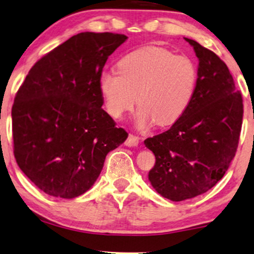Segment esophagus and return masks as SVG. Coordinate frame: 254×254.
<instances>
[{
    "label": "esophagus",
    "instance_id": "34e87169",
    "mask_svg": "<svg viewBox=\"0 0 254 254\" xmlns=\"http://www.w3.org/2000/svg\"><path fill=\"white\" fill-rule=\"evenodd\" d=\"M138 142H140V138L135 136L133 134H129L128 135L126 142H125V144H126L127 147H137Z\"/></svg>",
    "mask_w": 254,
    "mask_h": 254
}]
</instances>
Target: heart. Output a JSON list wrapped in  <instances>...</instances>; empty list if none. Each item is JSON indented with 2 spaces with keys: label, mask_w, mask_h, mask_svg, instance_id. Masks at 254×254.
Instances as JSON below:
<instances>
[{
  "label": "heart",
  "mask_w": 254,
  "mask_h": 254,
  "mask_svg": "<svg viewBox=\"0 0 254 254\" xmlns=\"http://www.w3.org/2000/svg\"><path fill=\"white\" fill-rule=\"evenodd\" d=\"M98 85L111 117L121 118L133 110L137 99L140 126L152 121L169 126L189 109L196 90L197 69L189 58L145 46L125 55L118 62V72H102Z\"/></svg>",
  "instance_id": "obj_1"
}]
</instances>
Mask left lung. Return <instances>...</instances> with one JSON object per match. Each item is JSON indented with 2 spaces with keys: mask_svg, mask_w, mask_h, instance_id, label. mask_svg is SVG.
<instances>
[{
  "mask_svg": "<svg viewBox=\"0 0 254 254\" xmlns=\"http://www.w3.org/2000/svg\"><path fill=\"white\" fill-rule=\"evenodd\" d=\"M185 40L199 59L195 93L170 129L144 141L156 157L149 180L171 201L206 193L223 178L237 151L244 112L227 64L196 41Z\"/></svg>",
  "mask_w": 254,
  "mask_h": 254,
  "instance_id": "obj_1",
  "label": "left lung"
}]
</instances>
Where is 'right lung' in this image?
Masks as SVG:
<instances>
[{"mask_svg": "<svg viewBox=\"0 0 254 254\" xmlns=\"http://www.w3.org/2000/svg\"><path fill=\"white\" fill-rule=\"evenodd\" d=\"M125 34L82 32L30 69L12 105L13 155L48 195L72 199L98 178L128 133L102 109L99 76Z\"/></svg>", "mask_w": 254, "mask_h": 254, "instance_id": "1", "label": "right lung"}]
</instances>
